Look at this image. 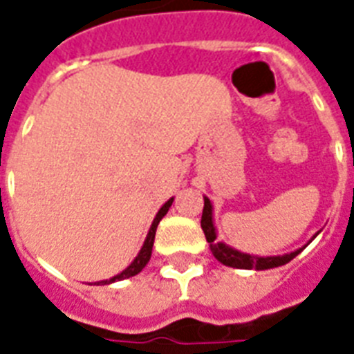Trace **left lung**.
<instances>
[{
    "label": "left lung",
    "mask_w": 354,
    "mask_h": 354,
    "mask_svg": "<svg viewBox=\"0 0 354 354\" xmlns=\"http://www.w3.org/2000/svg\"><path fill=\"white\" fill-rule=\"evenodd\" d=\"M205 205H203V214H201V228H203L205 237L209 241L210 252L216 259L219 261L225 266H232V268H241V270H268V268H277V266H283V264L290 263L293 257L301 254L306 246L313 241L315 237L319 236V232L311 237L308 245H304L302 248H297L295 252H290V254L284 255H266V257H261V255H250L245 254V252H239L232 246H228L227 243L218 241V232H216V227H214V209L212 203L207 196H203Z\"/></svg>",
    "instance_id": "left-lung-1"
}]
</instances>
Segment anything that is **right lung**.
<instances>
[{"label":"right lung","instance_id":"add662e5","mask_svg":"<svg viewBox=\"0 0 354 354\" xmlns=\"http://www.w3.org/2000/svg\"><path fill=\"white\" fill-rule=\"evenodd\" d=\"M172 201H174V198H171V200H167L165 203L162 205V209L156 212V216H154L153 223H151V228L149 232H147V237H145L144 245H142L140 252H138V255H136L135 259H133V263L127 266L126 270H122L118 275H115V277L111 279H106V281H99L97 284H111V283H117V281H124V279H129L133 277V275H136V273H140L142 270H144V266L147 263H149L151 259V254H153V245H154V234H156V228H158V223L162 221V218L167 214V210L171 209Z\"/></svg>","mask_w":354,"mask_h":354}]
</instances>
